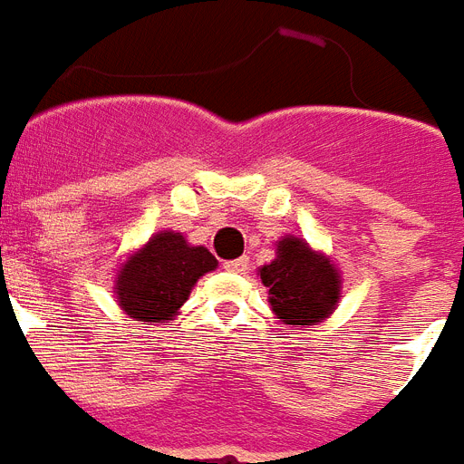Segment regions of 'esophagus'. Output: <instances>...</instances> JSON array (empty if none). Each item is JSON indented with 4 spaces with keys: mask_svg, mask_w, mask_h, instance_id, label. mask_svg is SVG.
Segmentation results:
<instances>
[{
    "mask_svg": "<svg viewBox=\"0 0 464 464\" xmlns=\"http://www.w3.org/2000/svg\"><path fill=\"white\" fill-rule=\"evenodd\" d=\"M247 266H250V259L247 257L228 259V262H224V269L231 271V274H245V271H247Z\"/></svg>",
    "mask_w": 464,
    "mask_h": 464,
    "instance_id": "esophagus-1",
    "label": "esophagus"
}]
</instances>
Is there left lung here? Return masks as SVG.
Here are the masks:
<instances>
[{
    "label": "left lung",
    "mask_w": 464,
    "mask_h": 464,
    "mask_svg": "<svg viewBox=\"0 0 464 464\" xmlns=\"http://www.w3.org/2000/svg\"><path fill=\"white\" fill-rule=\"evenodd\" d=\"M271 312L285 326L312 329L334 314L343 293V276L334 259L297 236H281L276 257L259 266Z\"/></svg>",
    "instance_id": "obj_1"
}]
</instances>
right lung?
I'll return each instance as SVG.
<instances>
[{
  "instance_id": "add662e5",
  "label": "right lung",
  "mask_w": 464,
  "mask_h": 464,
  "mask_svg": "<svg viewBox=\"0 0 464 464\" xmlns=\"http://www.w3.org/2000/svg\"><path fill=\"white\" fill-rule=\"evenodd\" d=\"M217 266L205 245H190L183 233L157 231L116 269L114 297L133 322H173L198 278Z\"/></svg>"
}]
</instances>
